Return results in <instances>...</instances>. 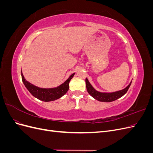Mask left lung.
<instances>
[{
    "mask_svg": "<svg viewBox=\"0 0 153 153\" xmlns=\"http://www.w3.org/2000/svg\"><path fill=\"white\" fill-rule=\"evenodd\" d=\"M85 83L87 92H89V94L92 97H93L94 99L100 101H102V102H111V101H114L120 98L121 97H122L126 94L129 86L131 85V82H130V84L125 88V89L117 92H110V93H107V92H100L96 91L93 88V87L91 85L89 82L88 81L87 78L85 79Z\"/></svg>",
    "mask_w": 153,
    "mask_h": 153,
    "instance_id": "obj_1",
    "label": "left lung"
}]
</instances>
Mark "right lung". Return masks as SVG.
Wrapping results in <instances>:
<instances>
[{"label":"right lung","mask_w":153,"mask_h":153,"mask_svg":"<svg viewBox=\"0 0 153 153\" xmlns=\"http://www.w3.org/2000/svg\"><path fill=\"white\" fill-rule=\"evenodd\" d=\"M75 73L69 77L68 79L64 82L62 84L57 87L52 88V89H43L36 87L31 84L30 83L25 80V78L22 72V81L30 93L34 96L35 98L43 101H51L57 100L61 98L62 96L65 94L69 89V83L71 78L73 77Z\"/></svg>","instance_id":"right-lung-1"}]
</instances>
